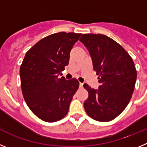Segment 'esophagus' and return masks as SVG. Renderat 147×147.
I'll list each match as a JSON object with an SVG mask.
<instances>
[{
  "label": "esophagus",
  "mask_w": 147,
  "mask_h": 147,
  "mask_svg": "<svg viewBox=\"0 0 147 147\" xmlns=\"http://www.w3.org/2000/svg\"><path fill=\"white\" fill-rule=\"evenodd\" d=\"M80 88H83V83H81V82L80 83Z\"/></svg>",
  "instance_id": "obj_1"
}]
</instances>
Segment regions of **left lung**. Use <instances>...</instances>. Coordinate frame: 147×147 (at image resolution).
<instances>
[{"label": "left lung", "mask_w": 147, "mask_h": 147, "mask_svg": "<svg viewBox=\"0 0 147 147\" xmlns=\"http://www.w3.org/2000/svg\"><path fill=\"white\" fill-rule=\"evenodd\" d=\"M80 41L89 51L100 83L98 89L84 85L89 94L84 107L94 120L110 121L130 101L137 78L134 62L121 45L106 35L84 34Z\"/></svg>", "instance_id": "1"}]
</instances>
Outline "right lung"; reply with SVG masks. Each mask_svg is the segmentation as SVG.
<instances>
[{"label":"right lung","instance_id":"right-lung-1","mask_svg":"<svg viewBox=\"0 0 147 147\" xmlns=\"http://www.w3.org/2000/svg\"><path fill=\"white\" fill-rule=\"evenodd\" d=\"M81 34L59 32L40 40L26 52L20 69L22 93L28 107L39 119L55 122L64 118L80 86L66 80L62 71Z\"/></svg>","mask_w":147,"mask_h":147}]
</instances>
